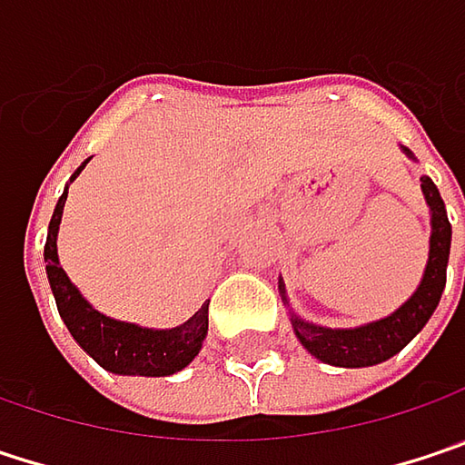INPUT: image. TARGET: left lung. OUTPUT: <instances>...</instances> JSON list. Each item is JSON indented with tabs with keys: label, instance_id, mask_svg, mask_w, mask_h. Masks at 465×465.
<instances>
[{
	"label": "left lung",
	"instance_id": "left-lung-1",
	"mask_svg": "<svg viewBox=\"0 0 465 465\" xmlns=\"http://www.w3.org/2000/svg\"><path fill=\"white\" fill-rule=\"evenodd\" d=\"M405 155L413 158V153L408 148ZM420 190L423 198L431 209V238H429V262L423 270V281L415 288V293L391 315L365 322L360 328H325L307 322L299 315L291 312V325L296 339L302 341V347L307 349L312 357H317L325 365H336V368H368V365H379L383 360L394 357L397 351L408 347L415 336L420 333V328L429 322V317L434 315L445 281H448V259H450V238H452V227L448 222L445 212V201L437 190V184L429 177H420ZM282 302L288 304L285 296V285L281 282Z\"/></svg>",
	"mask_w": 465,
	"mask_h": 465
}]
</instances>
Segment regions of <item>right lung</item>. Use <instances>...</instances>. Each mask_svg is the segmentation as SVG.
Returning a JSON list of instances; mask_svg holds the SVG:
<instances>
[{"label":"right lung","mask_w":465,"mask_h":465,"mask_svg":"<svg viewBox=\"0 0 465 465\" xmlns=\"http://www.w3.org/2000/svg\"><path fill=\"white\" fill-rule=\"evenodd\" d=\"M89 158L74 172L71 183L82 174ZM68 198V187L60 195L54 214L50 219V232L45 243V262H47V278L57 302V312L68 325L76 344L105 371L118 376H172L187 368L195 354L203 347V339L209 333V302L190 317L187 322L169 328V331H153L140 328L134 322H121L100 315L74 282L68 281L65 270L57 259V230L63 219V206Z\"/></svg>","instance_id":"1"}]
</instances>
